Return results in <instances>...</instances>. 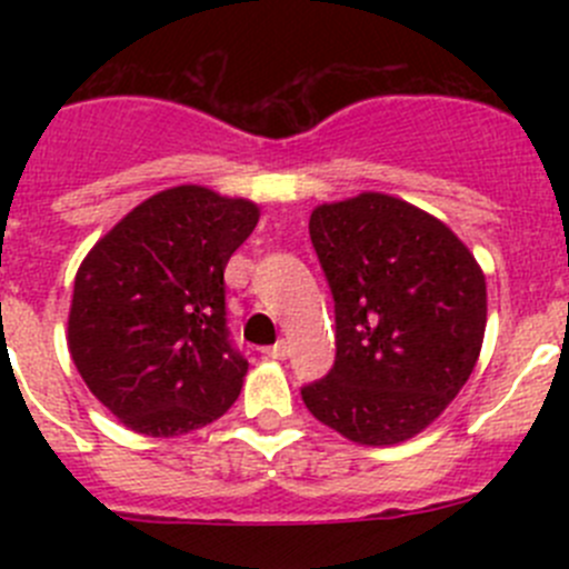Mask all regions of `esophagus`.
Segmentation results:
<instances>
[{
	"mask_svg": "<svg viewBox=\"0 0 569 569\" xmlns=\"http://www.w3.org/2000/svg\"><path fill=\"white\" fill-rule=\"evenodd\" d=\"M263 355H267V358H272V360H286V358H289V343H286V341L272 343V347L263 349Z\"/></svg>",
	"mask_w": 569,
	"mask_h": 569,
	"instance_id": "1",
	"label": "esophagus"
}]
</instances>
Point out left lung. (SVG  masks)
<instances>
[{
	"instance_id": "obj_1",
	"label": "left lung",
	"mask_w": 569,
	"mask_h": 569,
	"mask_svg": "<svg viewBox=\"0 0 569 569\" xmlns=\"http://www.w3.org/2000/svg\"><path fill=\"white\" fill-rule=\"evenodd\" d=\"M308 228L336 308V360L302 401L355 443H401L479 360L485 274L443 222L380 192L319 206Z\"/></svg>"
}]
</instances>
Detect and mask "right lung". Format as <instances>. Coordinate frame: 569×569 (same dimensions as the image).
<instances>
[{"label":"right lung","mask_w":569,"mask_h":569,"mask_svg":"<svg viewBox=\"0 0 569 569\" xmlns=\"http://www.w3.org/2000/svg\"><path fill=\"white\" fill-rule=\"evenodd\" d=\"M256 222L250 200L164 189L79 267L68 349L96 399L134 432L187 435L237 401L248 358L228 330L226 263Z\"/></svg>","instance_id":"1"}]
</instances>
